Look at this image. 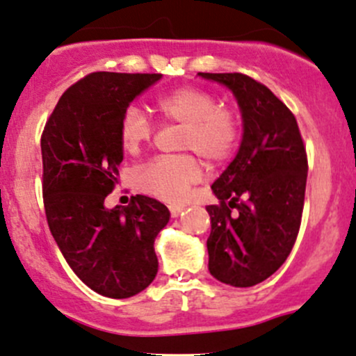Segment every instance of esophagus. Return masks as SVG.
<instances>
[{"label": "esophagus", "mask_w": 356, "mask_h": 356, "mask_svg": "<svg viewBox=\"0 0 356 356\" xmlns=\"http://www.w3.org/2000/svg\"><path fill=\"white\" fill-rule=\"evenodd\" d=\"M168 209H170V215L174 216V218H175V216H179V215H181V213H182V209H184V208H182V207H179V204H170V207H168Z\"/></svg>", "instance_id": "1"}]
</instances>
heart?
Instances as JSON below:
<instances>
[{"instance_id":"1","label":"heart","mask_w":356,"mask_h":356,"mask_svg":"<svg viewBox=\"0 0 356 356\" xmlns=\"http://www.w3.org/2000/svg\"><path fill=\"white\" fill-rule=\"evenodd\" d=\"M155 109L165 121L184 126L181 148L194 149L209 163L227 160L237 148L241 128L232 111L218 107L211 93L196 87H179L156 97ZM153 124L138 107L131 106L119 121V140L129 153L148 143ZM201 177L200 165L191 155L159 156L136 170V184L143 193L167 203H181L191 186Z\"/></svg>"}]
</instances>
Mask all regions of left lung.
<instances>
[{
	"label": "left lung",
	"mask_w": 356,
	"mask_h": 356,
	"mask_svg": "<svg viewBox=\"0 0 356 356\" xmlns=\"http://www.w3.org/2000/svg\"><path fill=\"white\" fill-rule=\"evenodd\" d=\"M237 99L244 134L237 155L211 189L208 269L227 285L245 288L269 278L290 256L300 230L307 153L297 119L285 104L242 73H197Z\"/></svg>",
	"instance_id": "8db88e82"
}]
</instances>
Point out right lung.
<instances>
[{"mask_svg":"<svg viewBox=\"0 0 356 356\" xmlns=\"http://www.w3.org/2000/svg\"><path fill=\"white\" fill-rule=\"evenodd\" d=\"M160 73H90L66 90L40 136L42 196L49 230L66 263L109 298L140 293L159 271L155 238L170 211L153 197L104 207L122 162V112Z\"/></svg>","mask_w":356,"mask_h":356,"instance_id":"add662e5","label":"right lung"}]
</instances>
